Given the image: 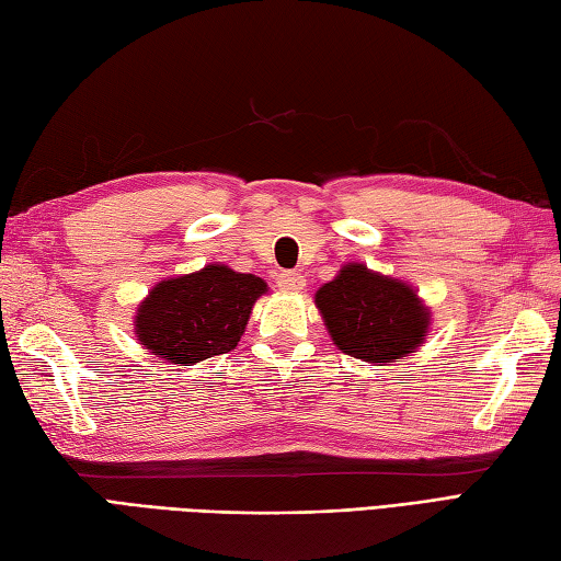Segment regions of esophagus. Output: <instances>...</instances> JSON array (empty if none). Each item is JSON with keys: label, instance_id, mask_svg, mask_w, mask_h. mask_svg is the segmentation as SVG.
<instances>
[{"label": "esophagus", "instance_id": "obj_1", "mask_svg": "<svg viewBox=\"0 0 561 561\" xmlns=\"http://www.w3.org/2000/svg\"><path fill=\"white\" fill-rule=\"evenodd\" d=\"M274 282L284 291H301L306 287V279L301 272H277L274 274Z\"/></svg>", "mask_w": 561, "mask_h": 561}]
</instances>
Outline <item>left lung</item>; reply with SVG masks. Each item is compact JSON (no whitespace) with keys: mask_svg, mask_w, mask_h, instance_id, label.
<instances>
[{"mask_svg":"<svg viewBox=\"0 0 561 561\" xmlns=\"http://www.w3.org/2000/svg\"><path fill=\"white\" fill-rule=\"evenodd\" d=\"M316 306L344 354L378 366L414 352L426 337L428 311L416 291L354 262L318 289Z\"/></svg>","mask_w":561,"mask_h":561,"instance_id":"obj_1","label":"left lung"}]
</instances>
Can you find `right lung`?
<instances>
[{"mask_svg":"<svg viewBox=\"0 0 561 561\" xmlns=\"http://www.w3.org/2000/svg\"><path fill=\"white\" fill-rule=\"evenodd\" d=\"M267 284L255 274L207 265L157 284L139 306L135 332L151 354L171 364H197L241 342L250 311Z\"/></svg>","mask_w":561,"mask_h":561,"instance_id":"obj_1","label":"right lung"}]
</instances>
